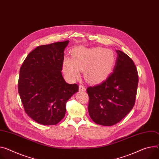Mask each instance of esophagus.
<instances>
[{
  "mask_svg": "<svg viewBox=\"0 0 159 159\" xmlns=\"http://www.w3.org/2000/svg\"><path fill=\"white\" fill-rule=\"evenodd\" d=\"M86 90V87L85 86H84V85H82V84H80V85H79V91H85Z\"/></svg>",
  "mask_w": 159,
  "mask_h": 159,
  "instance_id": "esophagus-1",
  "label": "esophagus"
}]
</instances>
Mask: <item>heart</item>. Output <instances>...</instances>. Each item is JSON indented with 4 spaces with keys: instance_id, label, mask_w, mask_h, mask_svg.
<instances>
[{
    "instance_id": "b5f03b06",
    "label": "heart",
    "mask_w": 159,
    "mask_h": 159,
    "mask_svg": "<svg viewBox=\"0 0 159 159\" xmlns=\"http://www.w3.org/2000/svg\"><path fill=\"white\" fill-rule=\"evenodd\" d=\"M116 61L112 50L101 48H85L79 47L73 52L72 59L65 57L63 71L71 80L79 78L80 70L84 71L85 79L91 83L104 80L111 72Z\"/></svg>"
}]
</instances>
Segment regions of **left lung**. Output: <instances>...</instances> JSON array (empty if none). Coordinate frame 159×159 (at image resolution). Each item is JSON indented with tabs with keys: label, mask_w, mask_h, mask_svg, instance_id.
Segmentation results:
<instances>
[{
	"label": "left lung",
	"mask_w": 159,
	"mask_h": 159,
	"mask_svg": "<svg viewBox=\"0 0 159 159\" xmlns=\"http://www.w3.org/2000/svg\"><path fill=\"white\" fill-rule=\"evenodd\" d=\"M117 57L112 73L102 84L88 87V111L97 124L110 126L120 122L135 103L138 75L133 61L116 50Z\"/></svg>",
	"instance_id": "1"
}]
</instances>
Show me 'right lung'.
Listing matches in <instances>:
<instances>
[{
	"instance_id": "1",
	"label": "right lung",
	"mask_w": 159,
	"mask_h": 159,
	"mask_svg": "<svg viewBox=\"0 0 159 159\" xmlns=\"http://www.w3.org/2000/svg\"><path fill=\"white\" fill-rule=\"evenodd\" d=\"M68 40L40 46L26 56L20 70L18 93L26 114L42 125H56L65 117L66 104L79 91L64 80L62 66Z\"/></svg>"
}]
</instances>
